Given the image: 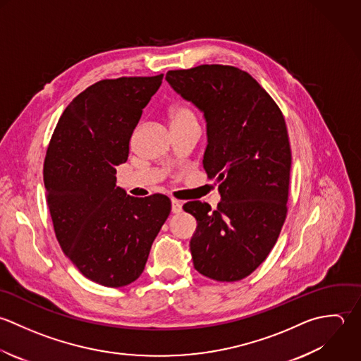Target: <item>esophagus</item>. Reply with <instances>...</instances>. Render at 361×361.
I'll use <instances>...</instances> for the list:
<instances>
[{
	"label": "esophagus",
	"mask_w": 361,
	"mask_h": 361,
	"mask_svg": "<svg viewBox=\"0 0 361 361\" xmlns=\"http://www.w3.org/2000/svg\"><path fill=\"white\" fill-rule=\"evenodd\" d=\"M183 211V202L177 201V200H173L171 201V212L173 214H180Z\"/></svg>",
	"instance_id": "1"
}]
</instances>
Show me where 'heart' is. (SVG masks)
Here are the masks:
<instances>
[{"label": "heart", "mask_w": 361, "mask_h": 361, "mask_svg": "<svg viewBox=\"0 0 361 361\" xmlns=\"http://www.w3.org/2000/svg\"><path fill=\"white\" fill-rule=\"evenodd\" d=\"M171 122H177V121H188V119H195L192 111L187 106H174L171 109Z\"/></svg>", "instance_id": "heart-1"}]
</instances>
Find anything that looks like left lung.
<instances>
[{
	"instance_id": "obj_1",
	"label": "left lung",
	"mask_w": 361,
	"mask_h": 361,
	"mask_svg": "<svg viewBox=\"0 0 361 361\" xmlns=\"http://www.w3.org/2000/svg\"><path fill=\"white\" fill-rule=\"evenodd\" d=\"M169 84L204 112V169L219 184L216 209L184 204L197 222L194 267L216 281L250 276L274 247L287 218L291 147L284 115L246 71L224 64L170 70Z\"/></svg>"
}]
</instances>
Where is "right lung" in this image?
<instances>
[{
    "label": "right lung",
    "mask_w": 361,
    "mask_h": 361,
    "mask_svg": "<svg viewBox=\"0 0 361 361\" xmlns=\"http://www.w3.org/2000/svg\"><path fill=\"white\" fill-rule=\"evenodd\" d=\"M161 80L119 77L90 85L61 114L46 152L43 181L57 242L84 277L104 287L139 279L171 211L169 197L126 195L115 177Z\"/></svg>",
    "instance_id": "obj_1"
}]
</instances>
